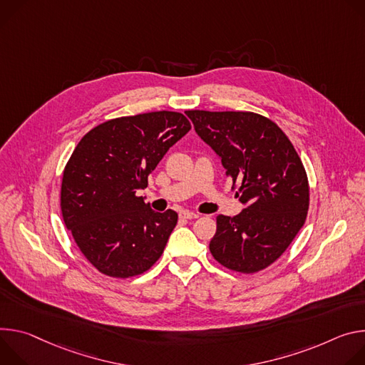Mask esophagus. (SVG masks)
I'll return each mask as SVG.
<instances>
[{
    "mask_svg": "<svg viewBox=\"0 0 365 365\" xmlns=\"http://www.w3.org/2000/svg\"><path fill=\"white\" fill-rule=\"evenodd\" d=\"M180 216H181L182 219H197V217H200V215H198V213H194V212H188V210H184V212H181V213H180Z\"/></svg>",
    "mask_w": 365,
    "mask_h": 365,
    "instance_id": "obj_1",
    "label": "esophagus"
}]
</instances>
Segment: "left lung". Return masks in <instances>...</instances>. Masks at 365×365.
Here are the masks:
<instances>
[{"label": "left lung", "mask_w": 365, "mask_h": 365, "mask_svg": "<svg viewBox=\"0 0 365 365\" xmlns=\"http://www.w3.org/2000/svg\"><path fill=\"white\" fill-rule=\"evenodd\" d=\"M197 135L222 159L247 209L216 217L210 252L223 267L258 272L290 247L306 222L309 181L293 143L272 120L252 111L188 110Z\"/></svg>", "instance_id": "1"}]
</instances>
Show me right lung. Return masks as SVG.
I'll list each match as a JSON object with an SVG mask.
<instances>
[{
  "instance_id": "obj_1",
  "label": "right lung",
  "mask_w": 365,
  "mask_h": 365,
  "mask_svg": "<svg viewBox=\"0 0 365 365\" xmlns=\"http://www.w3.org/2000/svg\"><path fill=\"white\" fill-rule=\"evenodd\" d=\"M190 129L177 111L117 117L91 129L73 149L62 177V217L100 272L135 277L164 252L178 215L153 212L136 192Z\"/></svg>"
}]
</instances>
